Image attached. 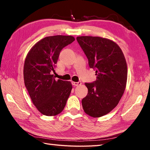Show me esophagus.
I'll list each match as a JSON object with an SVG mask.
<instances>
[{
  "label": "esophagus",
  "mask_w": 150,
  "mask_h": 150,
  "mask_svg": "<svg viewBox=\"0 0 150 150\" xmlns=\"http://www.w3.org/2000/svg\"><path fill=\"white\" fill-rule=\"evenodd\" d=\"M72 85H74V86H78V85H81V81H79V82H72Z\"/></svg>",
  "instance_id": "34e87169"
}]
</instances>
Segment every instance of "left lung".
Returning <instances> with one entry per match:
<instances>
[{
	"label": "left lung",
	"mask_w": 150,
	"mask_h": 150,
	"mask_svg": "<svg viewBox=\"0 0 150 150\" xmlns=\"http://www.w3.org/2000/svg\"><path fill=\"white\" fill-rule=\"evenodd\" d=\"M77 40L96 75L93 83H85L88 94L82 99L83 110L92 117H100L112 110L123 95L128 75L125 57L110 40L79 36Z\"/></svg>",
	"instance_id": "8db88e82"
}]
</instances>
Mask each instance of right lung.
Instances as JSON below:
<instances>
[{
  "mask_svg": "<svg viewBox=\"0 0 150 150\" xmlns=\"http://www.w3.org/2000/svg\"><path fill=\"white\" fill-rule=\"evenodd\" d=\"M75 41L71 35L45 37L27 54L24 66V84L32 103L42 115L62 112L72 89L70 81L55 80L53 72L63 47Z\"/></svg>",
  "mask_w": 150,
  "mask_h": 150,
  "instance_id": "1",
  "label": "right lung"
}]
</instances>
